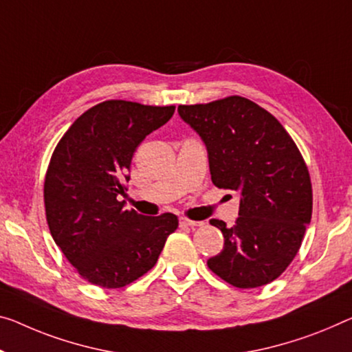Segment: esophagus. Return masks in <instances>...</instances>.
<instances>
[{"label": "esophagus", "mask_w": 352, "mask_h": 352, "mask_svg": "<svg viewBox=\"0 0 352 352\" xmlns=\"http://www.w3.org/2000/svg\"><path fill=\"white\" fill-rule=\"evenodd\" d=\"M204 221H199V220H190L187 217H181L179 220V225L182 228H193V226H201Z\"/></svg>", "instance_id": "34e87169"}]
</instances>
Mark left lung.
<instances>
[{"label":"left lung","instance_id":"obj_1","mask_svg":"<svg viewBox=\"0 0 352 352\" xmlns=\"http://www.w3.org/2000/svg\"><path fill=\"white\" fill-rule=\"evenodd\" d=\"M177 111L206 144L214 186L241 193L231 228L210 220L225 245L208 259L209 269L242 289L274 282L297 255L311 220L310 173L299 148L277 118L245 97Z\"/></svg>","mask_w":352,"mask_h":352}]
</instances>
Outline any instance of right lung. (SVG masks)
Masks as SVG:
<instances>
[{
	"mask_svg": "<svg viewBox=\"0 0 352 352\" xmlns=\"http://www.w3.org/2000/svg\"><path fill=\"white\" fill-rule=\"evenodd\" d=\"M175 105L100 102L74 121L53 151L44 203L53 241L89 283L122 288L154 267L175 214L144 217L124 209L131 162L146 135L170 121Z\"/></svg>",
	"mask_w": 352,
	"mask_h": 352,
	"instance_id": "right-lung-1",
	"label": "right lung"
}]
</instances>
